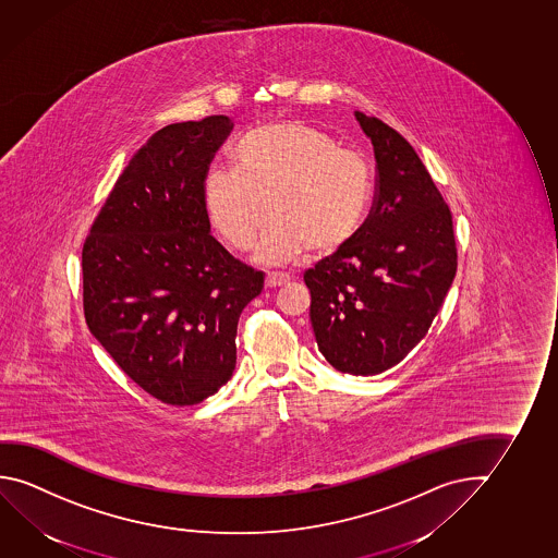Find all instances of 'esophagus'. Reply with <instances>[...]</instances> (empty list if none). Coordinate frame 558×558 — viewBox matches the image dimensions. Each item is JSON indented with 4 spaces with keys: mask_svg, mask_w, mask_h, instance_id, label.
<instances>
[{
    "mask_svg": "<svg viewBox=\"0 0 558 558\" xmlns=\"http://www.w3.org/2000/svg\"><path fill=\"white\" fill-rule=\"evenodd\" d=\"M290 282V276L280 272H268L266 275V288H280L283 283Z\"/></svg>",
    "mask_w": 558,
    "mask_h": 558,
    "instance_id": "esophagus-1",
    "label": "esophagus"
}]
</instances>
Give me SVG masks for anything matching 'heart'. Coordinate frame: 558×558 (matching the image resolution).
I'll return each mask as SVG.
<instances>
[{
  "mask_svg": "<svg viewBox=\"0 0 558 558\" xmlns=\"http://www.w3.org/2000/svg\"><path fill=\"white\" fill-rule=\"evenodd\" d=\"M230 168L203 181L206 216L228 247L247 251L263 218L257 258L292 263L311 248L330 255L360 230L371 201L369 166L335 138L298 120L270 121L233 145Z\"/></svg>",
  "mask_w": 558,
  "mask_h": 558,
  "instance_id": "b5f03b06",
  "label": "heart"
}]
</instances>
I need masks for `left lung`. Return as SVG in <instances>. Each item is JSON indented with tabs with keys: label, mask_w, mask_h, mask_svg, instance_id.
<instances>
[{
	"label": "left lung",
	"mask_w": 558,
	"mask_h": 558,
	"mask_svg": "<svg viewBox=\"0 0 558 558\" xmlns=\"http://www.w3.org/2000/svg\"><path fill=\"white\" fill-rule=\"evenodd\" d=\"M377 162L367 220L303 280L326 361L350 375L395 367L427 335L456 276L452 215L417 153L386 123L355 112Z\"/></svg>",
	"instance_id": "8db88e82"
}]
</instances>
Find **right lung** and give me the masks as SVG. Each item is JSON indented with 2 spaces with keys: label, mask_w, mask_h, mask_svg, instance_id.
<instances>
[{
  "label": "right lung",
  "mask_w": 558,
  "mask_h": 558,
  "mask_svg": "<svg viewBox=\"0 0 558 558\" xmlns=\"http://www.w3.org/2000/svg\"><path fill=\"white\" fill-rule=\"evenodd\" d=\"M228 116L172 123L129 160L83 247L86 325L156 400L193 405L235 369L241 311L265 275L210 235L203 181Z\"/></svg>",
  "instance_id": "obj_1"
}]
</instances>
